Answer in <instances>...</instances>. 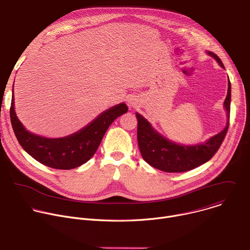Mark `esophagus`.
<instances>
[{
  "mask_svg": "<svg viewBox=\"0 0 250 250\" xmlns=\"http://www.w3.org/2000/svg\"><path fill=\"white\" fill-rule=\"evenodd\" d=\"M127 103H128V104H129V105H131V104H132V103H131V101H128Z\"/></svg>",
  "mask_w": 250,
  "mask_h": 250,
  "instance_id": "1",
  "label": "esophagus"
}]
</instances>
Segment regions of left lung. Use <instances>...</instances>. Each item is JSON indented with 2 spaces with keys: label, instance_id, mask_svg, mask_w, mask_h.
<instances>
[{
  "label": "left lung",
  "instance_id": "obj_1",
  "mask_svg": "<svg viewBox=\"0 0 250 250\" xmlns=\"http://www.w3.org/2000/svg\"><path fill=\"white\" fill-rule=\"evenodd\" d=\"M225 68L218 55L208 52ZM230 82L229 80L228 95L225 100V108L228 113V124L223 131L210 137L207 142L198 146H180L166 139L155 131L151 125L139 114L137 119V141L142 158L152 167L168 173L186 172L208 161L221 147L229 125L230 114Z\"/></svg>",
  "mask_w": 250,
  "mask_h": 250
}]
</instances>
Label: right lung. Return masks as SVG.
<instances>
[{
  "label": "right lung",
  "mask_w": 250,
  "mask_h": 250,
  "mask_svg": "<svg viewBox=\"0 0 250 250\" xmlns=\"http://www.w3.org/2000/svg\"><path fill=\"white\" fill-rule=\"evenodd\" d=\"M14 94L10 117L15 135L21 147L35 160L54 169L69 170L90 160L112 123L127 112L125 103L102 113L78 132L61 138H46L28 132L15 113Z\"/></svg>",
  "instance_id": "obj_1"
}]
</instances>
